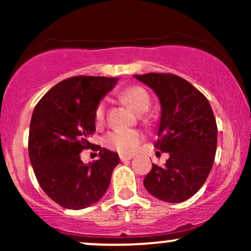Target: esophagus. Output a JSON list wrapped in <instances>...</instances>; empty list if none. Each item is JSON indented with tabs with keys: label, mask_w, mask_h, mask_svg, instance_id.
Instances as JSON below:
<instances>
[{
	"label": "esophagus",
	"mask_w": 251,
	"mask_h": 251,
	"mask_svg": "<svg viewBox=\"0 0 251 251\" xmlns=\"http://www.w3.org/2000/svg\"><path fill=\"white\" fill-rule=\"evenodd\" d=\"M132 159V155H124V154H120V160L122 162H128V160Z\"/></svg>",
	"instance_id": "obj_1"
}]
</instances>
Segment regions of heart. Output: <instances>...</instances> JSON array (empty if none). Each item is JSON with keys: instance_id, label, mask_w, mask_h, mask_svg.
<instances>
[{"instance_id": "b5f03b06", "label": "heart", "mask_w": 251, "mask_h": 251, "mask_svg": "<svg viewBox=\"0 0 251 251\" xmlns=\"http://www.w3.org/2000/svg\"><path fill=\"white\" fill-rule=\"evenodd\" d=\"M122 98L135 113L143 114L149 111L151 105L149 93L140 86H131L122 92ZM106 101H100L94 111V118L97 124H101L105 120ZM143 139L142 133L134 129H114L103 138V144L108 149L114 150L123 154H131L137 150Z\"/></svg>"}]
</instances>
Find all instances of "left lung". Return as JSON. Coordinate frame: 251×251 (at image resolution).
I'll return each mask as SVG.
<instances>
[{
    "instance_id": "left-lung-1",
    "label": "left lung",
    "mask_w": 251,
    "mask_h": 251,
    "mask_svg": "<svg viewBox=\"0 0 251 251\" xmlns=\"http://www.w3.org/2000/svg\"><path fill=\"white\" fill-rule=\"evenodd\" d=\"M160 102L155 148L168 152L164 166L152 164L144 186L158 200L180 203L205 183L214 165L217 125L205 97L189 81L175 74L134 75Z\"/></svg>"
}]
</instances>
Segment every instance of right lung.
I'll return each mask as SVG.
<instances>
[{
  "instance_id": "right-lung-1",
  "label": "right lung",
  "mask_w": 251,
  "mask_h": 251,
  "mask_svg": "<svg viewBox=\"0 0 251 251\" xmlns=\"http://www.w3.org/2000/svg\"><path fill=\"white\" fill-rule=\"evenodd\" d=\"M118 77L73 76L56 83L33 112L28 151L34 174L45 194L66 209L97 203L107 191L119 155L97 146L99 159L83 164L80 153L92 149L94 111L117 85Z\"/></svg>"
}]
</instances>
